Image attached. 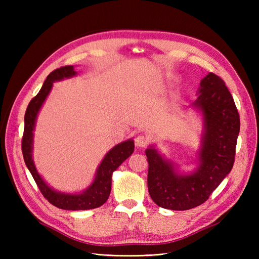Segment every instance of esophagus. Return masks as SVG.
<instances>
[{
  "mask_svg": "<svg viewBox=\"0 0 259 259\" xmlns=\"http://www.w3.org/2000/svg\"><path fill=\"white\" fill-rule=\"evenodd\" d=\"M148 137L145 136V135H138L136 138H135V146L138 147V148H143V147H146L147 144H148Z\"/></svg>",
  "mask_w": 259,
  "mask_h": 259,
  "instance_id": "esophagus-1",
  "label": "esophagus"
}]
</instances>
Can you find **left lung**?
Masks as SVG:
<instances>
[{
	"label": "left lung",
	"instance_id": "1",
	"mask_svg": "<svg viewBox=\"0 0 259 259\" xmlns=\"http://www.w3.org/2000/svg\"><path fill=\"white\" fill-rule=\"evenodd\" d=\"M192 107L203 117L197 168L182 174L176 164L161 155L154 146L146 149L149 194L163 208L186 210L201 205L233 166L240 116L221 77L211 72L203 77Z\"/></svg>",
	"mask_w": 259,
	"mask_h": 259
}]
</instances>
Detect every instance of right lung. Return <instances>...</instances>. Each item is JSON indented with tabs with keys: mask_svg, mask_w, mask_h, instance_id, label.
<instances>
[{
	"mask_svg": "<svg viewBox=\"0 0 259 259\" xmlns=\"http://www.w3.org/2000/svg\"><path fill=\"white\" fill-rule=\"evenodd\" d=\"M76 71L73 66H65L54 70L51 72L41 88L37 95L31 99L25 114V130H23L21 150L23 160L30 170L31 175L42 192L45 199L54 206L61 209L70 210H84L99 207L108 200L111 191V182L113 171L119 167L121 164L130 158L134 152V140L127 139L110 149L105 155L103 161L100 162L96 170L94 182L80 193H66L55 190L45 183V180L38 174L32 159L33 152V131L35 127L36 117L38 111L42 108L45 99L53 88V83L69 79L76 75Z\"/></svg>",
	"mask_w": 259,
	"mask_h": 259,
	"instance_id": "obj_1",
	"label": "right lung"
}]
</instances>
